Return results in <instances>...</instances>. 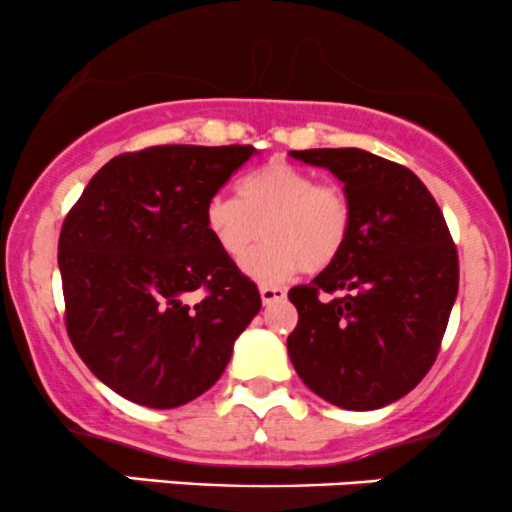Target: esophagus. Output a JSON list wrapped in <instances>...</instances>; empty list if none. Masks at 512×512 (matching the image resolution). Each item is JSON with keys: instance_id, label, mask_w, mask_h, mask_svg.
Wrapping results in <instances>:
<instances>
[{"instance_id": "esophagus-1", "label": "esophagus", "mask_w": 512, "mask_h": 512, "mask_svg": "<svg viewBox=\"0 0 512 512\" xmlns=\"http://www.w3.org/2000/svg\"><path fill=\"white\" fill-rule=\"evenodd\" d=\"M260 298L264 305H272V303L284 301L286 291L281 289V286H260Z\"/></svg>"}]
</instances>
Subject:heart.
<instances>
[{"mask_svg":"<svg viewBox=\"0 0 512 512\" xmlns=\"http://www.w3.org/2000/svg\"><path fill=\"white\" fill-rule=\"evenodd\" d=\"M204 223L216 248L233 262L262 232L268 243L247 254L243 272L260 284H276L298 269L330 267L349 238L351 209L339 187L317 185L308 170L272 161L238 182V197H211Z\"/></svg>","mask_w":512,"mask_h":512,"instance_id":"obj_1","label":"heart"}]
</instances>
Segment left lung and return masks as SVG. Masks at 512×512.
<instances>
[{
    "label": "left lung",
    "mask_w": 512,
    "mask_h": 512,
    "mask_svg": "<svg viewBox=\"0 0 512 512\" xmlns=\"http://www.w3.org/2000/svg\"><path fill=\"white\" fill-rule=\"evenodd\" d=\"M289 156L330 170L351 209L342 255L289 291L291 363L334 407H387L424 380L455 305L460 267L443 211L409 168L363 149Z\"/></svg>",
    "instance_id": "left-lung-1"
}]
</instances>
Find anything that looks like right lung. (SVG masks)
Returning a JSON list of instances; mask_svg holds the SVG:
<instances>
[{
    "label": "right lung",
    "mask_w": 512,
    "mask_h": 512,
    "mask_svg": "<svg viewBox=\"0 0 512 512\" xmlns=\"http://www.w3.org/2000/svg\"><path fill=\"white\" fill-rule=\"evenodd\" d=\"M252 146H151L93 175L60 233L67 332L76 354L134 404L204 395L260 313V291L216 248L204 207ZM202 290L205 298L189 303Z\"/></svg>",
    "instance_id": "obj_1"
}]
</instances>
